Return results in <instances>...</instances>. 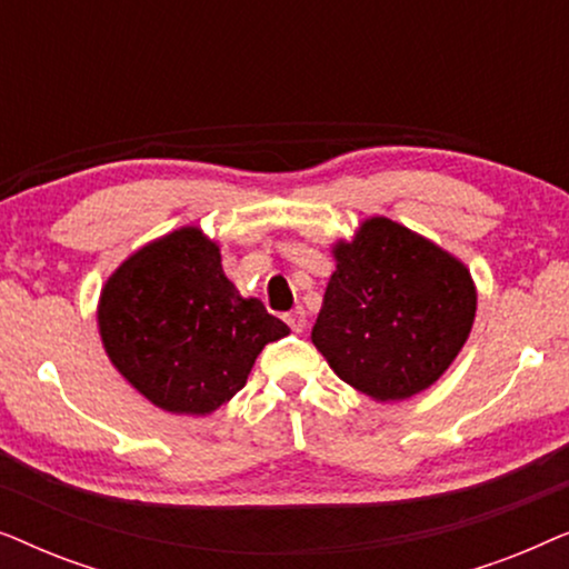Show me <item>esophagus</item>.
<instances>
[{"label":"esophagus","mask_w":569,"mask_h":569,"mask_svg":"<svg viewBox=\"0 0 569 569\" xmlns=\"http://www.w3.org/2000/svg\"><path fill=\"white\" fill-rule=\"evenodd\" d=\"M284 321H287V326H290L295 333H300L302 329H306V310H302V308L290 310V313L284 316Z\"/></svg>","instance_id":"34e87169"}]
</instances>
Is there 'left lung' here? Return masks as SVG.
Here are the masks:
<instances>
[{"mask_svg":"<svg viewBox=\"0 0 569 569\" xmlns=\"http://www.w3.org/2000/svg\"><path fill=\"white\" fill-rule=\"evenodd\" d=\"M331 253L337 271L310 333L318 352L376 401H403L430 388L471 333V271L388 217L365 220Z\"/></svg>","mask_w":569,"mask_h":569,"instance_id":"left-lung-1","label":"left lung"}]
</instances>
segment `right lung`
I'll list each match as a JSON object with an SVG mask.
<instances>
[{
	"label": "right lung",
	"mask_w": 569,
	"mask_h": 569,
	"mask_svg": "<svg viewBox=\"0 0 569 569\" xmlns=\"http://www.w3.org/2000/svg\"><path fill=\"white\" fill-rule=\"evenodd\" d=\"M98 329L108 360L147 401L197 417L230 401L261 349L290 333L261 300L240 298L220 246L199 228L131 253L103 284Z\"/></svg>",
	"instance_id": "add662e5"
}]
</instances>
